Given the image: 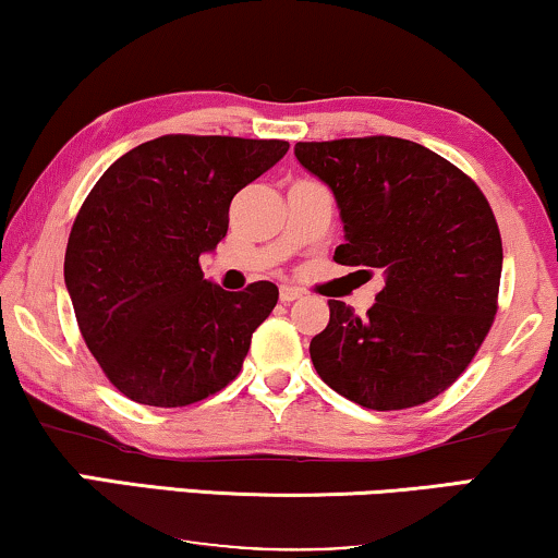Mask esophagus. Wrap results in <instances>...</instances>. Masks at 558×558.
I'll return each mask as SVG.
<instances>
[{
  "label": "esophagus",
  "mask_w": 558,
  "mask_h": 558,
  "mask_svg": "<svg viewBox=\"0 0 558 558\" xmlns=\"http://www.w3.org/2000/svg\"><path fill=\"white\" fill-rule=\"evenodd\" d=\"M279 300L284 302V304L294 302V300H302V289H296V287H281V289H279Z\"/></svg>",
  "instance_id": "1"
}]
</instances>
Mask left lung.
Wrapping results in <instances>:
<instances>
[{
  "label": "left lung",
  "mask_w": 558,
  "mask_h": 558,
  "mask_svg": "<svg viewBox=\"0 0 558 558\" xmlns=\"http://www.w3.org/2000/svg\"><path fill=\"white\" fill-rule=\"evenodd\" d=\"M304 170L332 190L345 243L335 262L380 271L368 315L330 300L310 357L332 391L396 411L447 391L490 332L502 243L490 203L452 162L399 136L296 142Z\"/></svg>",
  "instance_id": "obj_1"
}]
</instances>
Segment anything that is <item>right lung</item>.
I'll return each instance as SVG.
<instances>
[{"instance_id":"1","label":"right lung","mask_w":558,"mask_h":558,"mask_svg":"<svg viewBox=\"0 0 558 558\" xmlns=\"http://www.w3.org/2000/svg\"><path fill=\"white\" fill-rule=\"evenodd\" d=\"M279 140L167 134L119 157L81 205L65 287L81 335L126 399L174 409L239 376L279 289L226 292L201 256L228 231L233 195L287 155Z\"/></svg>"}]
</instances>
